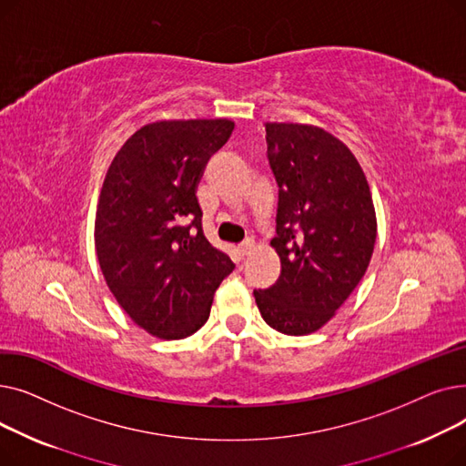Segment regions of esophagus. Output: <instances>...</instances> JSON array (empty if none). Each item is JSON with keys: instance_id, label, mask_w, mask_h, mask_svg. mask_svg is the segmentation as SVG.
<instances>
[{"instance_id": "obj_1", "label": "esophagus", "mask_w": 466, "mask_h": 466, "mask_svg": "<svg viewBox=\"0 0 466 466\" xmlns=\"http://www.w3.org/2000/svg\"><path fill=\"white\" fill-rule=\"evenodd\" d=\"M253 249H255V241H253V239H248V241H243V243H241V246L238 248V251H239V255H241V257H246V255H249V253H251Z\"/></svg>"}]
</instances>
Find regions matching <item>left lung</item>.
Returning a JSON list of instances; mask_svg holds the SVG:
<instances>
[{"label":"left lung","instance_id":"left-lung-1","mask_svg":"<svg viewBox=\"0 0 466 466\" xmlns=\"http://www.w3.org/2000/svg\"><path fill=\"white\" fill-rule=\"evenodd\" d=\"M268 160L279 187L270 246L279 279L255 290L262 319L304 336L325 327L359 285L378 234L372 192L350 147L299 122H266Z\"/></svg>","mask_w":466,"mask_h":466}]
</instances>
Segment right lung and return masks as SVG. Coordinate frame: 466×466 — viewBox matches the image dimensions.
Listing matches in <instances>:
<instances>
[{
  "mask_svg": "<svg viewBox=\"0 0 466 466\" xmlns=\"http://www.w3.org/2000/svg\"><path fill=\"white\" fill-rule=\"evenodd\" d=\"M232 130L230 118L151 122L125 141L106 174L94 223L97 262L120 308L160 339L198 330L234 270L204 236L196 198L208 160Z\"/></svg>",
  "mask_w": 466,
  "mask_h": 466,
  "instance_id": "right-lung-1",
  "label": "right lung"
}]
</instances>
